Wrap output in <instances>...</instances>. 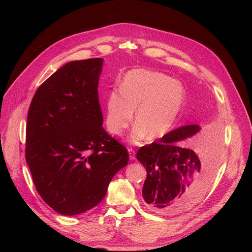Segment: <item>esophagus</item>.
<instances>
[{
	"instance_id": "34e87169",
	"label": "esophagus",
	"mask_w": 252,
	"mask_h": 252,
	"mask_svg": "<svg viewBox=\"0 0 252 252\" xmlns=\"http://www.w3.org/2000/svg\"><path fill=\"white\" fill-rule=\"evenodd\" d=\"M128 154H129V159L130 160L136 159V151L133 148H128Z\"/></svg>"
}]
</instances>
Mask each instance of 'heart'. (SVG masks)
Returning <instances> with one entry per match:
<instances>
[{
  "label": "heart",
  "instance_id": "heart-1",
  "mask_svg": "<svg viewBox=\"0 0 252 252\" xmlns=\"http://www.w3.org/2000/svg\"><path fill=\"white\" fill-rule=\"evenodd\" d=\"M185 102L182 85L170 77L147 70L129 71L119 90L110 91L106 98L105 123L108 130L121 136L134 121L138 124L131 131L133 142L150 136L160 139L173 129Z\"/></svg>",
  "mask_w": 252,
  "mask_h": 252
}]
</instances>
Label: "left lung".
Wrapping results in <instances>:
<instances>
[{"label": "left lung", "mask_w": 252, "mask_h": 252, "mask_svg": "<svg viewBox=\"0 0 252 252\" xmlns=\"http://www.w3.org/2000/svg\"><path fill=\"white\" fill-rule=\"evenodd\" d=\"M199 130L197 125L180 126L138 150V160L147 170L143 198L155 213H182L192 207L206 191L219 163V143L201 145L196 151L176 143Z\"/></svg>", "instance_id": "left-lung-1"}]
</instances>
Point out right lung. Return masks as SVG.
<instances>
[{
	"label": "right lung",
	"instance_id": "1",
	"mask_svg": "<svg viewBox=\"0 0 252 252\" xmlns=\"http://www.w3.org/2000/svg\"><path fill=\"white\" fill-rule=\"evenodd\" d=\"M103 60L62 66L38 87L26 124L25 158L42 199L64 216L95 207L117 171L126 146L106 133L98 83Z\"/></svg>",
	"mask_w": 252,
	"mask_h": 252
}]
</instances>
